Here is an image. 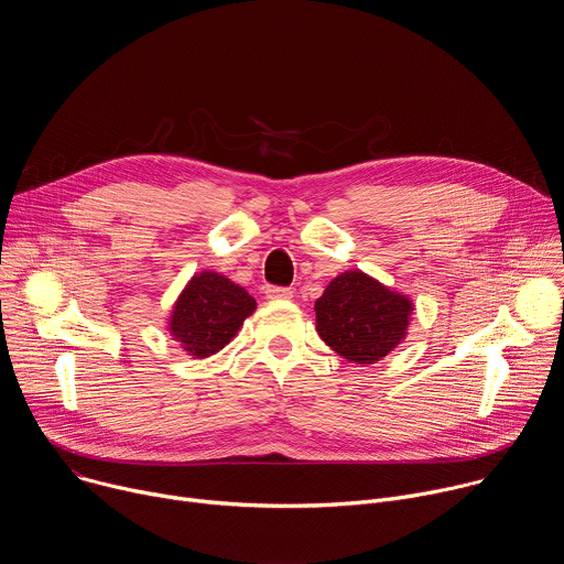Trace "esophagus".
Segmentation results:
<instances>
[{
    "label": "esophagus",
    "mask_w": 564,
    "mask_h": 564,
    "mask_svg": "<svg viewBox=\"0 0 564 564\" xmlns=\"http://www.w3.org/2000/svg\"><path fill=\"white\" fill-rule=\"evenodd\" d=\"M265 296L270 301H288V299H292V290L290 288H279V285H268Z\"/></svg>",
    "instance_id": "esophagus-1"
}]
</instances>
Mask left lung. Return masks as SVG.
<instances>
[{"mask_svg":"<svg viewBox=\"0 0 564 564\" xmlns=\"http://www.w3.org/2000/svg\"><path fill=\"white\" fill-rule=\"evenodd\" d=\"M316 333L337 355L375 364L406 337L413 303L372 276L350 270L330 281L314 303Z\"/></svg>","mask_w":564,"mask_h":564,"instance_id":"left-lung-1","label":"left lung"}]
</instances>
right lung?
Returning a JSON list of instances; mask_svg holds the SVG:
<instances>
[{
	"label": "right lung",
	"mask_w": 564,
	"mask_h": 564,
	"mask_svg": "<svg viewBox=\"0 0 564 564\" xmlns=\"http://www.w3.org/2000/svg\"><path fill=\"white\" fill-rule=\"evenodd\" d=\"M257 310L254 296L216 272L192 276L170 316V333L196 357H212L223 350Z\"/></svg>",
	"instance_id": "right-lung-1"
}]
</instances>
